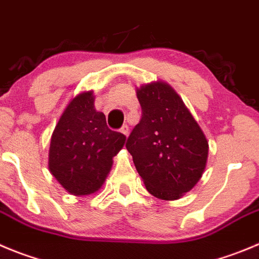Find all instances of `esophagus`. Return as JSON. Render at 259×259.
Returning a JSON list of instances; mask_svg holds the SVG:
<instances>
[{
	"label": "esophagus",
	"instance_id": "1",
	"mask_svg": "<svg viewBox=\"0 0 259 259\" xmlns=\"http://www.w3.org/2000/svg\"><path fill=\"white\" fill-rule=\"evenodd\" d=\"M120 132H122L124 136H128V135H130V128H128V125L127 124L122 125V128H120Z\"/></svg>",
	"mask_w": 259,
	"mask_h": 259
}]
</instances>
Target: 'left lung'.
<instances>
[{
  "label": "left lung",
  "mask_w": 259,
  "mask_h": 259,
  "mask_svg": "<svg viewBox=\"0 0 259 259\" xmlns=\"http://www.w3.org/2000/svg\"><path fill=\"white\" fill-rule=\"evenodd\" d=\"M141 119L128 136V152L157 198L178 199L205 170L208 142L176 91L164 82L137 90Z\"/></svg>",
  "instance_id": "obj_1"
}]
</instances>
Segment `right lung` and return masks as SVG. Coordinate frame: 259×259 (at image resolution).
Instances as JSON below:
<instances>
[{
    "instance_id": "obj_1",
    "label": "right lung",
    "mask_w": 259,
    "mask_h": 259,
    "mask_svg": "<svg viewBox=\"0 0 259 259\" xmlns=\"http://www.w3.org/2000/svg\"><path fill=\"white\" fill-rule=\"evenodd\" d=\"M124 141V135L112 131L105 115L94 109L93 93H82L71 100L54 128L49 149L51 173L70 193H94L104 183L113 156Z\"/></svg>"
}]
</instances>
